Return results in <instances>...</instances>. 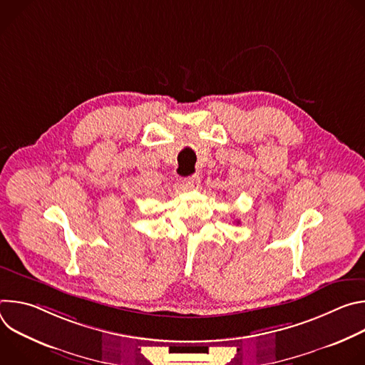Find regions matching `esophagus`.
Here are the masks:
<instances>
[{
  "label": "esophagus",
  "instance_id": "1",
  "mask_svg": "<svg viewBox=\"0 0 365 365\" xmlns=\"http://www.w3.org/2000/svg\"><path fill=\"white\" fill-rule=\"evenodd\" d=\"M185 183H186V186H187V187L195 189V187H197V186H199V183H200V178H199L197 175H192V176H189V178H186V179H185Z\"/></svg>",
  "mask_w": 365,
  "mask_h": 365
}]
</instances>
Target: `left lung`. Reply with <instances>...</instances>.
<instances>
[{"label": "left lung", "mask_w": 365, "mask_h": 365, "mask_svg": "<svg viewBox=\"0 0 365 365\" xmlns=\"http://www.w3.org/2000/svg\"><path fill=\"white\" fill-rule=\"evenodd\" d=\"M237 224H240V221H238V222H237Z\"/></svg>", "instance_id": "left-lung-1"}]
</instances>
